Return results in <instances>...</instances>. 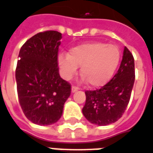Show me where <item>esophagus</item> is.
Returning <instances> with one entry per match:
<instances>
[{
	"instance_id": "1",
	"label": "esophagus",
	"mask_w": 153,
	"mask_h": 153,
	"mask_svg": "<svg viewBox=\"0 0 153 153\" xmlns=\"http://www.w3.org/2000/svg\"><path fill=\"white\" fill-rule=\"evenodd\" d=\"M78 90V88L76 86H72V93H75Z\"/></svg>"
}]
</instances>
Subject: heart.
I'll return each mask as SVG.
<instances>
[{
    "label": "heart",
    "instance_id": "b5f03b06",
    "mask_svg": "<svg viewBox=\"0 0 153 153\" xmlns=\"http://www.w3.org/2000/svg\"><path fill=\"white\" fill-rule=\"evenodd\" d=\"M120 59L117 46L93 41L72 48L69 53H59L58 62L65 79L70 80L76 73L77 67H81L83 79L90 86L100 87L111 80Z\"/></svg>",
    "mask_w": 153,
    "mask_h": 153
}]
</instances>
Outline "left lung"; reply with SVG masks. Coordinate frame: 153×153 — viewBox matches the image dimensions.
<instances>
[{
  "label": "left lung",
  "instance_id": "8db88e82",
  "mask_svg": "<svg viewBox=\"0 0 153 153\" xmlns=\"http://www.w3.org/2000/svg\"><path fill=\"white\" fill-rule=\"evenodd\" d=\"M134 60L132 53L124 48L117 73L101 89L85 91L84 117L90 123L108 126L118 121L130 101L134 83Z\"/></svg>",
  "mask_w": 153,
  "mask_h": 153
}]
</instances>
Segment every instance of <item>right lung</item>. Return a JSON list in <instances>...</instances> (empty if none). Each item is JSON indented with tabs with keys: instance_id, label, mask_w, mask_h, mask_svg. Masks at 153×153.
Returning a JSON list of instances; mask_svg holds the SVG:
<instances>
[{
	"instance_id": "add662e5",
	"label": "right lung",
	"mask_w": 153,
	"mask_h": 153,
	"mask_svg": "<svg viewBox=\"0 0 153 153\" xmlns=\"http://www.w3.org/2000/svg\"><path fill=\"white\" fill-rule=\"evenodd\" d=\"M62 34L40 32L27 40L19 53L15 78L23 113L32 123L50 126L62 117L71 85L60 77L58 51Z\"/></svg>"
}]
</instances>
